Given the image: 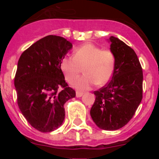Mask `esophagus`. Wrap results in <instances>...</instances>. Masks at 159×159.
<instances>
[{
  "label": "esophagus",
  "mask_w": 159,
  "mask_h": 159,
  "mask_svg": "<svg viewBox=\"0 0 159 159\" xmlns=\"http://www.w3.org/2000/svg\"><path fill=\"white\" fill-rule=\"evenodd\" d=\"M83 92H76V94H75V95H76V97H78V98H80V97H81L83 95Z\"/></svg>",
  "instance_id": "obj_1"
}]
</instances>
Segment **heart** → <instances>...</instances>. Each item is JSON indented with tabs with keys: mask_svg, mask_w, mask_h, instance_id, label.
Masks as SVG:
<instances>
[{
	"mask_svg": "<svg viewBox=\"0 0 159 159\" xmlns=\"http://www.w3.org/2000/svg\"><path fill=\"white\" fill-rule=\"evenodd\" d=\"M116 66V57L110 50L93 43H85L77 48L73 57H65L60 61V69L66 80L71 84L79 75L82 68L85 75L74 82L79 90H88L95 84L102 86L110 80Z\"/></svg>",
	"mask_w": 159,
	"mask_h": 159,
	"instance_id": "1",
	"label": "heart"
}]
</instances>
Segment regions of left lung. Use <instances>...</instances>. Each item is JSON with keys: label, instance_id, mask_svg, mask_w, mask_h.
Returning a JSON list of instances; mask_svg holds the SVG:
<instances>
[{"label": "left lung", "instance_id": "1", "mask_svg": "<svg viewBox=\"0 0 159 159\" xmlns=\"http://www.w3.org/2000/svg\"><path fill=\"white\" fill-rule=\"evenodd\" d=\"M116 66L110 82L94 92L91 116L100 129L122 128L134 116L143 99V74L135 52L124 42L110 37Z\"/></svg>", "mask_w": 159, "mask_h": 159}]
</instances>
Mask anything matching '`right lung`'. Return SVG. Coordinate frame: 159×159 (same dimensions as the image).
Listing matches in <instances>:
<instances>
[{"label":"right lung","instance_id":"add662e5","mask_svg":"<svg viewBox=\"0 0 159 159\" xmlns=\"http://www.w3.org/2000/svg\"><path fill=\"white\" fill-rule=\"evenodd\" d=\"M72 44L65 38L49 35L21 54L14 85L22 115L39 131L51 132L62 125L64 103L75 92L64 80L60 61Z\"/></svg>","mask_w":159,"mask_h":159}]
</instances>
